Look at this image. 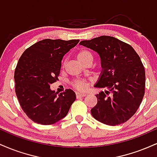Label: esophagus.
Segmentation results:
<instances>
[{
    "instance_id": "34e87169",
    "label": "esophagus",
    "mask_w": 157,
    "mask_h": 157,
    "mask_svg": "<svg viewBox=\"0 0 157 157\" xmlns=\"http://www.w3.org/2000/svg\"><path fill=\"white\" fill-rule=\"evenodd\" d=\"M85 96H86V94H85V93H76V97H77V98L83 97Z\"/></svg>"
}]
</instances>
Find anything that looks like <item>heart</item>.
Instances as JSON below:
<instances>
[{
	"label": "heart",
	"mask_w": 157,
	"mask_h": 157,
	"mask_svg": "<svg viewBox=\"0 0 157 157\" xmlns=\"http://www.w3.org/2000/svg\"><path fill=\"white\" fill-rule=\"evenodd\" d=\"M77 60L80 61L81 63H83L86 60H92L93 55L89 51L86 49H80V51L77 52ZM71 86H73L75 89L77 90H84L86 89V85L84 80H80V79H77V80H73L71 82Z\"/></svg>",
	"instance_id": "b5f03b06"
}]
</instances>
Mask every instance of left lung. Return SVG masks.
I'll use <instances>...</instances> for the list:
<instances>
[{"mask_svg": "<svg viewBox=\"0 0 157 157\" xmlns=\"http://www.w3.org/2000/svg\"><path fill=\"white\" fill-rule=\"evenodd\" d=\"M80 44L98 53L101 60L102 70L94 87L105 91L96 95L91 115L105 125L124 123L136 113L145 94V68L140 56L130 45L111 36Z\"/></svg>", "mask_w": 157, "mask_h": 157, "instance_id": "1", "label": "left lung"}]
</instances>
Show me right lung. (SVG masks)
<instances>
[{
  "label": "right lung",
  "mask_w": 157,
  "mask_h": 157,
  "mask_svg": "<svg viewBox=\"0 0 157 157\" xmlns=\"http://www.w3.org/2000/svg\"><path fill=\"white\" fill-rule=\"evenodd\" d=\"M79 40L45 39L25 50L15 71V93L29 118L52 125L67 115L76 99L71 89L58 94L50 85L58 80L63 57Z\"/></svg>",
  "instance_id": "1"
}]
</instances>
